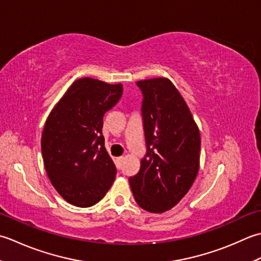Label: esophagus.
<instances>
[{"label": "esophagus", "mask_w": 261, "mask_h": 261, "mask_svg": "<svg viewBox=\"0 0 261 261\" xmlns=\"http://www.w3.org/2000/svg\"><path fill=\"white\" fill-rule=\"evenodd\" d=\"M123 160H124V159H123V156H119V158H117L116 159V164H117V166H121V162H123Z\"/></svg>", "instance_id": "obj_1"}]
</instances>
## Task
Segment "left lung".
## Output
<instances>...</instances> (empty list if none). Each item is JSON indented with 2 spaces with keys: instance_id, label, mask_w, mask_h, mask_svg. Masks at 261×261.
Instances as JSON below:
<instances>
[{
  "instance_id": "obj_1",
  "label": "left lung",
  "mask_w": 261,
  "mask_h": 261,
  "mask_svg": "<svg viewBox=\"0 0 261 261\" xmlns=\"http://www.w3.org/2000/svg\"><path fill=\"white\" fill-rule=\"evenodd\" d=\"M146 155L129 178L136 203L151 213L177 205L193 186L199 170L200 134L179 90L168 77L137 81Z\"/></svg>"
}]
</instances>
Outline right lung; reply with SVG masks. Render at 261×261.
Returning a JSON list of instances; mask_svg holds the SVG:
<instances>
[{"label":"right lung","instance_id":"1","mask_svg":"<svg viewBox=\"0 0 261 261\" xmlns=\"http://www.w3.org/2000/svg\"><path fill=\"white\" fill-rule=\"evenodd\" d=\"M121 93V83L77 79L47 117L41 135L45 170L57 193L74 206L97 204L114 182L116 167L105 147L102 125Z\"/></svg>","mask_w":261,"mask_h":261}]
</instances>
